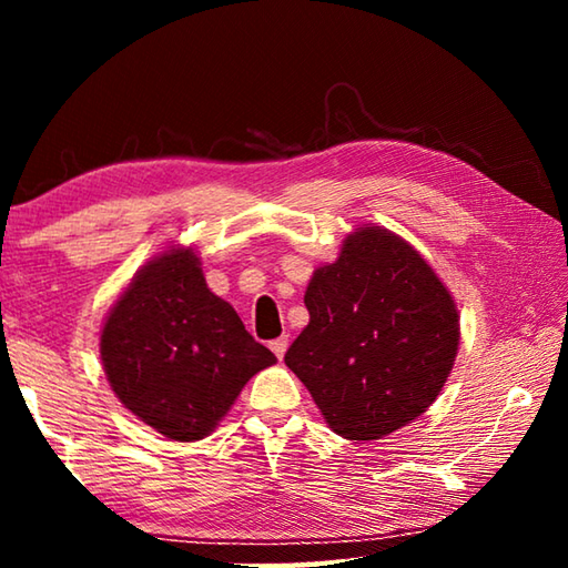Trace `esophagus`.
Returning a JSON list of instances; mask_svg holds the SVG:
<instances>
[{
    "label": "esophagus",
    "mask_w": 568,
    "mask_h": 568,
    "mask_svg": "<svg viewBox=\"0 0 568 568\" xmlns=\"http://www.w3.org/2000/svg\"><path fill=\"white\" fill-rule=\"evenodd\" d=\"M287 335H281V338H275V341H271V351L277 355V358H283L285 355V351H287Z\"/></svg>",
    "instance_id": "esophagus-1"
}]
</instances>
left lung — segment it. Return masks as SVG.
<instances>
[{
	"label": "left lung",
	"instance_id": "8db88e82",
	"mask_svg": "<svg viewBox=\"0 0 568 568\" xmlns=\"http://www.w3.org/2000/svg\"><path fill=\"white\" fill-rule=\"evenodd\" d=\"M311 323L285 365L335 434L378 440L438 398L458 353V311L418 250L386 227H358L313 273Z\"/></svg>",
	"mask_w": 568,
	"mask_h": 568
}]
</instances>
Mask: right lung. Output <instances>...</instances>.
<instances>
[{
	"label": "right lung",
	"instance_id": "1",
	"mask_svg": "<svg viewBox=\"0 0 568 568\" xmlns=\"http://www.w3.org/2000/svg\"><path fill=\"white\" fill-rule=\"evenodd\" d=\"M104 373L140 420L172 440L213 430L245 383L275 355L210 293L192 247H172L134 273L100 333Z\"/></svg>",
	"mask_w": 568,
	"mask_h": 568
}]
</instances>
